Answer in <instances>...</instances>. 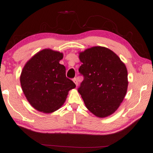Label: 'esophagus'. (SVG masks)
I'll list each match as a JSON object with an SVG mask.
<instances>
[{"mask_svg": "<svg viewBox=\"0 0 153 153\" xmlns=\"http://www.w3.org/2000/svg\"><path fill=\"white\" fill-rule=\"evenodd\" d=\"M73 81H74V82L75 83V84L76 85V86H77V85H78V82H77V79H76V78H74V79H73Z\"/></svg>", "mask_w": 153, "mask_h": 153, "instance_id": "obj_1", "label": "esophagus"}]
</instances>
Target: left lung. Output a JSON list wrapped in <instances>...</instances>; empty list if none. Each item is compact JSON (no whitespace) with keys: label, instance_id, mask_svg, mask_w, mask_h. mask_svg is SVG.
<instances>
[{"label":"left lung","instance_id":"8db88e82","mask_svg":"<svg viewBox=\"0 0 153 153\" xmlns=\"http://www.w3.org/2000/svg\"><path fill=\"white\" fill-rule=\"evenodd\" d=\"M79 73L84 80L78 88L86 108L99 118L114 113L127 92L126 65L112 50L96 46L79 53Z\"/></svg>","mask_w":153,"mask_h":153}]
</instances>
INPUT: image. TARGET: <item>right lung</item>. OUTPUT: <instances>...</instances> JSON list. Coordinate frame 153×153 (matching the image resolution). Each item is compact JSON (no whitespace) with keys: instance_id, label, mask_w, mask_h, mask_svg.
I'll return each instance as SVG.
<instances>
[{"instance_id":"right-lung-1","label":"right lung","mask_w":153,"mask_h":153,"mask_svg":"<svg viewBox=\"0 0 153 153\" xmlns=\"http://www.w3.org/2000/svg\"><path fill=\"white\" fill-rule=\"evenodd\" d=\"M63 54L51 49L39 51L26 63L20 82L29 104L39 112L52 113L64 104L69 91L76 84L66 77L59 63Z\"/></svg>"}]
</instances>
